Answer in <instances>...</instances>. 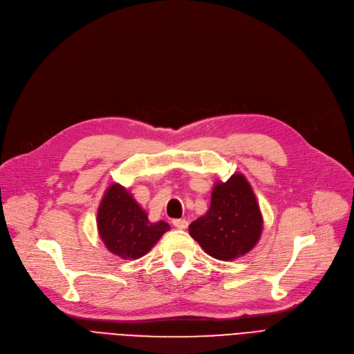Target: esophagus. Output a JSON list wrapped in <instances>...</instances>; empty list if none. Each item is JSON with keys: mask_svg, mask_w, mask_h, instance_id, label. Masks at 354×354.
Masks as SVG:
<instances>
[{"mask_svg": "<svg viewBox=\"0 0 354 354\" xmlns=\"http://www.w3.org/2000/svg\"><path fill=\"white\" fill-rule=\"evenodd\" d=\"M172 224H174V227L178 228V230H185V228L188 227V221H187V219H174Z\"/></svg>", "mask_w": 354, "mask_h": 354, "instance_id": "1", "label": "esophagus"}]
</instances>
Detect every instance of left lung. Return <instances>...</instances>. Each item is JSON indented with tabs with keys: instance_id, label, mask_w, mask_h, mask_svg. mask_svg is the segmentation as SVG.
<instances>
[{
	"instance_id": "obj_1",
	"label": "left lung",
	"mask_w": 354,
	"mask_h": 354,
	"mask_svg": "<svg viewBox=\"0 0 354 354\" xmlns=\"http://www.w3.org/2000/svg\"><path fill=\"white\" fill-rule=\"evenodd\" d=\"M261 231L263 216L255 195L241 174H234L227 182H216L208 212L189 225L191 236L203 251L222 261L251 251Z\"/></svg>"
}]
</instances>
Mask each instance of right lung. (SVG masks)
<instances>
[{"label": "right lung", "mask_w": 354, "mask_h": 354, "mask_svg": "<svg viewBox=\"0 0 354 354\" xmlns=\"http://www.w3.org/2000/svg\"><path fill=\"white\" fill-rule=\"evenodd\" d=\"M97 228L110 252L123 259H138L151 251L169 225L163 221L152 224L132 195L115 183L100 202Z\"/></svg>", "instance_id": "right-lung-1"}]
</instances>
